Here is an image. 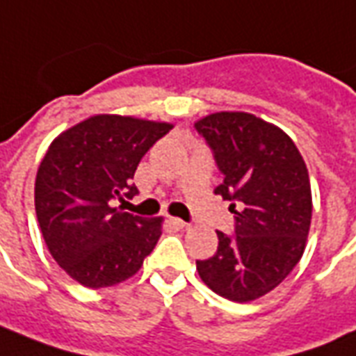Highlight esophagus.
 <instances>
[{"instance_id":"obj_1","label":"esophagus","mask_w":356,"mask_h":356,"mask_svg":"<svg viewBox=\"0 0 356 356\" xmlns=\"http://www.w3.org/2000/svg\"><path fill=\"white\" fill-rule=\"evenodd\" d=\"M170 225L173 226V228L181 230V228H185L186 222H185V220H181V218H170Z\"/></svg>"}]
</instances>
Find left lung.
Returning <instances> with one entry per match:
<instances>
[{
	"label": "left lung",
	"mask_w": 356,
	"mask_h": 356,
	"mask_svg": "<svg viewBox=\"0 0 356 356\" xmlns=\"http://www.w3.org/2000/svg\"><path fill=\"white\" fill-rule=\"evenodd\" d=\"M211 149L234 234L196 260L205 285L232 302L264 296L294 270L312 225V186L302 154L277 126L249 113H213L194 124Z\"/></svg>",
	"instance_id": "8db88e82"
}]
</instances>
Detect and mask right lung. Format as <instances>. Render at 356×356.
<instances>
[{"label": "right lung", "instance_id": "obj_1", "mask_svg": "<svg viewBox=\"0 0 356 356\" xmlns=\"http://www.w3.org/2000/svg\"><path fill=\"white\" fill-rule=\"evenodd\" d=\"M173 126L97 115L60 134L41 160L35 213L52 259L90 289L122 283L162 236V218L126 213L145 152Z\"/></svg>", "mask_w": 356, "mask_h": 356}]
</instances>
